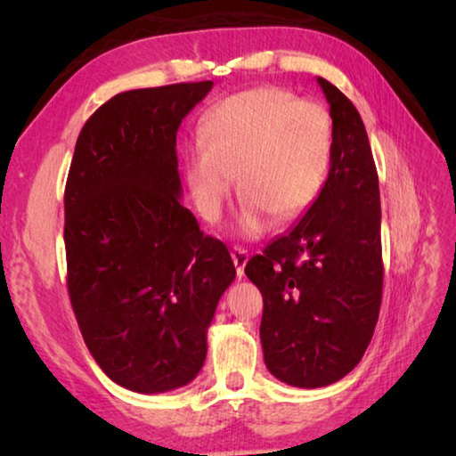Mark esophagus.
Segmentation results:
<instances>
[{"mask_svg": "<svg viewBox=\"0 0 456 456\" xmlns=\"http://www.w3.org/2000/svg\"><path fill=\"white\" fill-rule=\"evenodd\" d=\"M231 257H233V264L237 267V275L241 277L247 261H249V251L243 249V247H233V249H231Z\"/></svg>", "mask_w": 456, "mask_h": 456, "instance_id": "esophagus-1", "label": "esophagus"}]
</instances>
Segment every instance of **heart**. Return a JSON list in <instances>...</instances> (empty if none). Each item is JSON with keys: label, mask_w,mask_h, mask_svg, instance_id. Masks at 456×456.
Returning <instances> with one entry per match:
<instances>
[{"label": "heart", "mask_w": 456, "mask_h": 456, "mask_svg": "<svg viewBox=\"0 0 456 456\" xmlns=\"http://www.w3.org/2000/svg\"><path fill=\"white\" fill-rule=\"evenodd\" d=\"M187 151V183L207 221L223 213L239 173L237 225L247 237L302 217L326 187L334 125L318 100L277 86L239 92L215 104Z\"/></svg>", "instance_id": "heart-1"}]
</instances>
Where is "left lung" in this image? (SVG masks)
<instances>
[{"instance_id":"8db88e82","label":"left lung","mask_w":456,"mask_h":456,"mask_svg":"<svg viewBox=\"0 0 456 456\" xmlns=\"http://www.w3.org/2000/svg\"><path fill=\"white\" fill-rule=\"evenodd\" d=\"M334 125L320 199L245 273L264 296L261 346L269 372L299 388L334 384L356 368L382 302L380 189L360 114L318 78Z\"/></svg>"}]
</instances>
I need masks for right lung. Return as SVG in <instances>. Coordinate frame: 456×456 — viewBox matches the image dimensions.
Returning a JSON list of instances; mask_svg holds the SVG:
<instances>
[{"mask_svg":"<svg viewBox=\"0 0 456 456\" xmlns=\"http://www.w3.org/2000/svg\"><path fill=\"white\" fill-rule=\"evenodd\" d=\"M211 80L128 90L86 120L64 191L70 304L104 374L142 395L189 384L235 265L181 205L176 130Z\"/></svg>","mask_w":456,"mask_h":456,"instance_id":"add662e5","label":"right lung"}]
</instances>
